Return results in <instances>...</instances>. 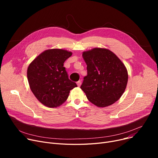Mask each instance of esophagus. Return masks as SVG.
I'll return each mask as SVG.
<instances>
[{
    "label": "esophagus",
    "mask_w": 158,
    "mask_h": 158,
    "mask_svg": "<svg viewBox=\"0 0 158 158\" xmlns=\"http://www.w3.org/2000/svg\"><path fill=\"white\" fill-rule=\"evenodd\" d=\"M77 85L78 86H80L81 85V81H79L77 82Z\"/></svg>",
    "instance_id": "esophagus-1"
}]
</instances>
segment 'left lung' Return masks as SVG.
I'll list each match as a JSON object with an SVG mask.
<instances>
[{"label":"left lung","mask_w":158,"mask_h":158,"mask_svg":"<svg viewBox=\"0 0 158 158\" xmlns=\"http://www.w3.org/2000/svg\"><path fill=\"white\" fill-rule=\"evenodd\" d=\"M87 76L81 86L88 101L98 107L117 102L126 89L128 74L125 65L110 50L95 48L84 52Z\"/></svg>","instance_id":"obj_1"}]
</instances>
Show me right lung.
<instances>
[{
    "label": "right lung",
    "mask_w": 158,
    "mask_h": 158,
    "mask_svg": "<svg viewBox=\"0 0 158 158\" xmlns=\"http://www.w3.org/2000/svg\"><path fill=\"white\" fill-rule=\"evenodd\" d=\"M72 52L63 49L47 50L34 60L27 69L30 88L38 100L49 107H56L68 98L77 87L63 66Z\"/></svg>",
    "instance_id": "1"
}]
</instances>
